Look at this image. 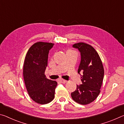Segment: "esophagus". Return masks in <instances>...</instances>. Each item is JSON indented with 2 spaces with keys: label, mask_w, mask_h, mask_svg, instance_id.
Here are the masks:
<instances>
[{
  "label": "esophagus",
  "mask_w": 124,
  "mask_h": 124,
  "mask_svg": "<svg viewBox=\"0 0 124 124\" xmlns=\"http://www.w3.org/2000/svg\"><path fill=\"white\" fill-rule=\"evenodd\" d=\"M60 82L61 83H62V84H65V83L67 82L66 80H63V79H60Z\"/></svg>",
  "instance_id": "1"
}]
</instances>
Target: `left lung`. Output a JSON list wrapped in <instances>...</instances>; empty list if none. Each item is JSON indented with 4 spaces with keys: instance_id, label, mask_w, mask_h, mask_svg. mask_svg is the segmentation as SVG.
Listing matches in <instances>:
<instances>
[{
    "instance_id": "8db88e82",
    "label": "left lung",
    "mask_w": 124,
    "mask_h": 124,
    "mask_svg": "<svg viewBox=\"0 0 124 124\" xmlns=\"http://www.w3.org/2000/svg\"><path fill=\"white\" fill-rule=\"evenodd\" d=\"M72 47L80 52L81 62L78 73H83L82 84L77 85L76 90L71 93L73 100L80 104L86 105L92 102L100 93L104 78V68L98 53L88 44L78 43Z\"/></svg>"
}]
</instances>
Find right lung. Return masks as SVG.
Masks as SVG:
<instances>
[{"label": "right lung", "mask_w": 124, "mask_h": 124, "mask_svg": "<svg viewBox=\"0 0 124 124\" xmlns=\"http://www.w3.org/2000/svg\"><path fill=\"white\" fill-rule=\"evenodd\" d=\"M53 43L37 42L26 54L23 65V78L28 94L40 104L50 103L54 98L57 82L46 78L44 75L48 65V54Z\"/></svg>", "instance_id": "1"}]
</instances>
